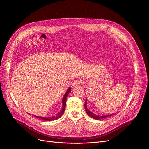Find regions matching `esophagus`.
I'll list each match as a JSON object with an SVG mask.
<instances>
[{
  "label": "esophagus",
  "instance_id": "obj_1",
  "mask_svg": "<svg viewBox=\"0 0 149 149\" xmlns=\"http://www.w3.org/2000/svg\"><path fill=\"white\" fill-rule=\"evenodd\" d=\"M81 81L79 80H76L75 81H74V83H73V86L74 87H77L81 84Z\"/></svg>",
  "mask_w": 149,
  "mask_h": 149
}]
</instances>
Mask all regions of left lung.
Instances as JSON below:
<instances>
[{"label":"left lung","mask_w":149,"mask_h":149,"mask_svg":"<svg viewBox=\"0 0 149 149\" xmlns=\"http://www.w3.org/2000/svg\"><path fill=\"white\" fill-rule=\"evenodd\" d=\"M87 103H87V100H86V102H85V103H84L85 111H86V112L87 114H88L89 116H91V118H93V119L99 120H101V119H102V118H106V117L110 116H112V115H114V113H113V114L106 115H95L94 113H92L91 111H89V109H88V108H87Z\"/></svg>","instance_id":"8db88e82"}]
</instances>
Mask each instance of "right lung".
<instances>
[{
	"label": "right lung",
	"instance_id": "add662e5",
	"mask_svg": "<svg viewBox=\"0 0 149 149\" xmlns=\"http://www.w3.org/2000/svg\"><path fill=\"white\" fill-rule=\"evenodd\" d=\"M70 91H71V88H69L67 92L65 93V94L64 95L63 98V99H62V107H61V111L56 115L51 116V117H42V116H36V115H34V116H35L36 118H37L42 120L43 121H46L56 120H57L59 118H60V117L62 116V115L63 114V113H64L65 109V106H66L67 96H68L69 93L70 92Z\"/></svg>",
	"mask_w": 149,
	"mask_h": 149
}]
</instances>
